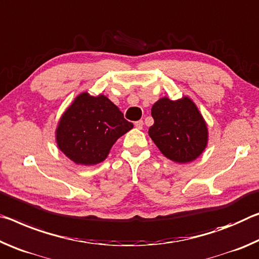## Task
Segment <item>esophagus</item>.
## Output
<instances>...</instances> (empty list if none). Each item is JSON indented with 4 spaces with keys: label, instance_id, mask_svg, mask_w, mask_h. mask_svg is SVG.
I'll use <instances>...</instances> for the list:
<instances>
[{
    "label": "esophagus",
    "instance_id": "1",
    "mask_svg": "<svg viewBox=\"0 0 259 259\" xmlns=\"http://www.w3.org/2000/svg\"><path fill=\"white\" fill-rule=\"evenodd\" d=\"M134 125H135V127H137L138 130H142V127H143V120H138V121H135V122H134Z\"/></svg>",
    "mask_w": 259,
    "mask_h": 259
}]
</instances>
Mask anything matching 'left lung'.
Returning a JSON list of instances; mask_svg holds the SVG:
<instances>
[{"label": "left lung", "instance_id": "1", "mask_svg": "<svg viewBox=\"0 0 259 259\" xmlns=\"http://www.w3.org/2000/svg\"><path fill=\"white\" fill-rule=\"evenodd\" d=\"M154 125L149 137L172 162L186 164L200 157L209 141L207 124L189 96L179 100L159 99L151 108Z\"/></svg>", "mask_w": 259, "mask_h": 259}]
</instances>
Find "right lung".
I'll use <instances>...</instances> for the list:
<instances>
[{
    "mask_svg": "<svg viewBox=\"0 0 259 259\" xmlns=\"http://www.w3.org/2000/svg\"><path fill=\"white\" fill-rule=\"evenodd\" d=\"M132 128L107 96L82 92L59 118L55 140L72 162L90 166L103 162L117 140Z\"/></svg>",
    "mask_w": 259,
    "mask_h": 259,
    "instance_id": "right-lung-1",
    "label": "right lung"
}]
</instances>
